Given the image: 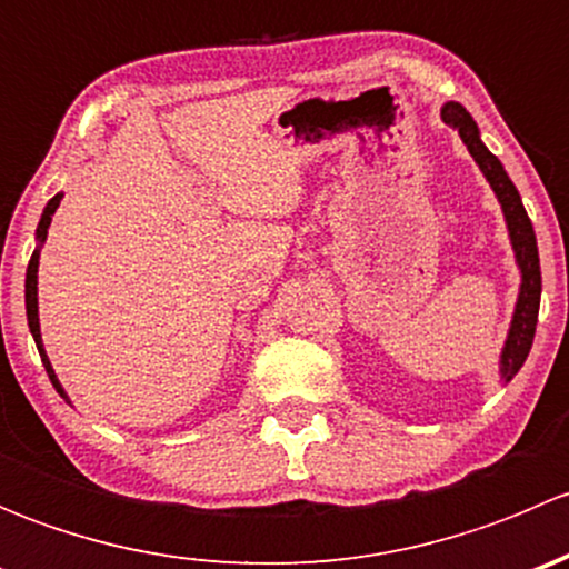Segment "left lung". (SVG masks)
Masks as SVG:
<instances>
[{
    "instance_id": "1",
    "label": "left lung",
    "mask_w": 569,
    "mask_h": 569,
    "mask_svg": "<svg viewBox=\"0 0 569 569\" xmlns=\"http://www.w3.org/2000/svg\"><path fill=\"white\" fill-rule=\"evenodd\" d=\"M440 114H443V120L451 126V129L460 131L470 157L476 159L481 173H485L487 181H490L492 192L498 194V203H501L503 217H507L515 258H518L520 295H518V306H515L512 327H509L507 343H503V352H501V377L509 382L515 375H518L520 366L526 363V358H529V349L533 343V330H537L539 295H542V272H539L537 237H533L531 220L529 214H526L523 200H520L512 178L507 176V170H503V164L498 162V157H492V153L487 151L485 142L479 140V126H476V120L470 118L468 109L457 104V101H449Z\"/></svg>"
}]
</instances>
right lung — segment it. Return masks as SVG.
I'll use <instances>...</instances> for the list:
<instances>
[{"label":"right lung","mask_w":569,"mask_h":569,"mask_svg":"<svg viewBox=\"0 0 569 569\" xmlns=\"http://www.w3.org/2000/svg\"><path fill=\"white\" fill-rule=\"evenodd\" d=\"M60 198H62V194H54V198H51L49 203H46L43 214H40V222H38V233H36V237H38V244H43V242H46V231H49V226H51V214H54V211H57V206H60ZM38 256H40V250L32 252V258H30V267H27V283H24L27 321H30V332H32V338H36V343H38L40 360H43V366H46V375H49L51 386H54V388H57V393H60L62 399H66V391H62L60 380H57V375H54V369H51L49 358H46L43 341H40V325H38Z\"/></svg>","instance_id":"right-lung-1"}]
</instances>
